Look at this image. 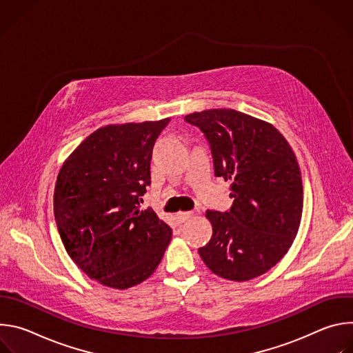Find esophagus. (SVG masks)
<instances>
[{
  "label": "esophagus",
  "mask_w": 353,
  "mask_h": 353,
  "mask_svg": "<svg viewBox=\"0 0 353 353\" xmlns=\"http://www.w3.org/2000/svg\"><path fill=\"white\" fill-rule=\"evenodd\" d=\"M192 215H194V212H191V211H187V212H177V214H176V219H177L180 223H183V222L188 221Z\"/></svg>",
  "instance_id": "1"
}]
</instances>
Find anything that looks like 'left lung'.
I'll list each match as a JSON object with an SVG mask.
<instances>
[{
    "instance_id": "1",
    "label": "left lung",
    "mask_w": 353,
    "mask_h": 353,
    "mask_svg": "<svg viewBox=\"0 0 353 353\" xmlns=\"http://www.w3.org/2000/svg\"><path fill=\"white\" fill-rule=\"evenodd\" d=\"M184 120L208 139L215 176L232 181L233 205L229 212L207 211L212 237L198 253L221 278H257L282 260L300 226L303 185L293 150L272 124L233 109Z\"/></svg>"
}]
</instances>
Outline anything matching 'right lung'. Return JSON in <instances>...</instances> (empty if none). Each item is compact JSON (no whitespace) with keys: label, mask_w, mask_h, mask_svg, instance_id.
Listing matches in <instances>:
<instances>
[{"label":"right lung","mask_w":353,"mask_h":353,"mask_svg":"<svg viewBox=\"0 0 353 353\" xmlns=\"http://www.w3.org/2000/svg\"><path fill=\"white\" fill-rule=\"evenodd\" d=\"M170 119L109 124L86 137L64 162L54 218L71 260L109 288L128 289L159 265L172 229L141 210L157 138Z\"/></svg>","instance_id":"add662e5"}]
</instances>
